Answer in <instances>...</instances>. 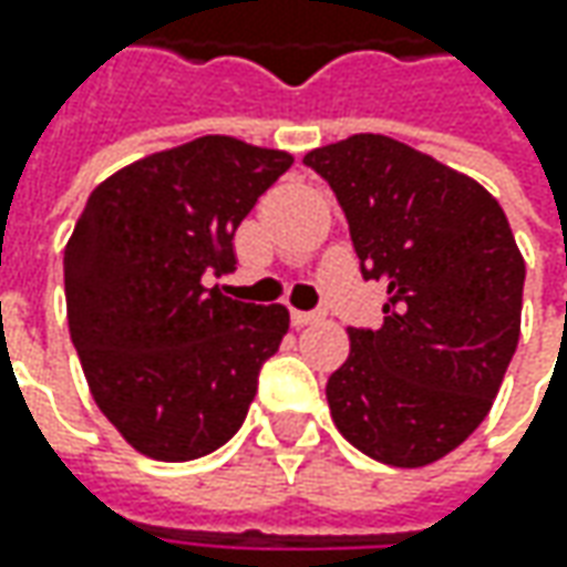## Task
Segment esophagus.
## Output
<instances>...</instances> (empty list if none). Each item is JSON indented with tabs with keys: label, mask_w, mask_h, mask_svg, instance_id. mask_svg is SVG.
<instances>
[{
	"label": "esophagus",
	"mask_w": 567,
	"mask_h": 567,
	"mask_svg": "<svg viewBox=\"0 0 567 567\" xmlns=\"http://www.w3.org/2000/svg\"><path fill=\"white\" fill-rule=\"evenodd\" d=\"M290 321H293V328H309V324L321 321V316H318V312H299V309H293V312H290Z\"/></svg>",
	"instance_id": "1"
}]
</instances>
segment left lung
<instances>
[{
    "label": "left lung",
    "instance_id": "obj_1",
    "mask_svg": "<svg viewBox=\"0 0 567 567\" xmlns=\"http://www.w3.org/2000/svg\"><path fill=\"white\" fill-rule=\"evenodd\" d=\"M302 161L334 188L362 274L388 284L379 331H347L331 420L381 464H435L486 420L517 350L524 255L508 217L467 173L388 135Z\"/></svg>",
    "mask_w": 567,
    "mask_h": 567
}]
</instances>
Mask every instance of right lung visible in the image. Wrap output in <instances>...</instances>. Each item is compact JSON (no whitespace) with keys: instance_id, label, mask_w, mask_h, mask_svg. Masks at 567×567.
<instances>
[{"instance_id":"add662e5","label":"right lung","mask_w":567,"mask_h":567,"mask_svg":"<svg viewBox=\"0 0 567 567\" xmlns=\"http://www.w3.org/2000/svg\"><path fill=\"white\" fill-rule=\"evenodd\" d=\"M293 154L202 135L103 179L65 243L69 334L100 413L154 461H195L249 413L290 312L229 299L233 233Z\"/></svg>"}]
</instances>
